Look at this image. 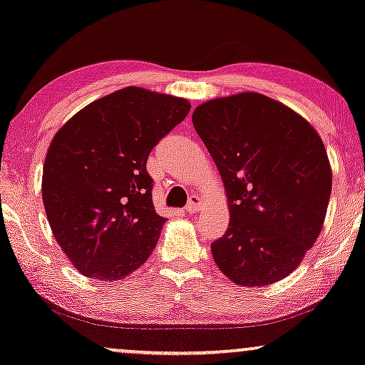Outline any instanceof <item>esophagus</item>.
<instances>
[{
	"label": "esophagus",
	"instance_id": "1",
	"mask_svg": "<svg viewBox=\"0 0 365 365\" xmlns=\"http://www.w3.org/2000/svg\"><path fill=\"white\" fill-rule=\"evenodd\" d=\"M202 202H203V200H202V197H200V195H190L188 205L185 207V212H187L188 215L197 213L200 207H202Z\"/></svg>",
	"mask_w": 365,
	"mask_h": 365
}]
</instances>
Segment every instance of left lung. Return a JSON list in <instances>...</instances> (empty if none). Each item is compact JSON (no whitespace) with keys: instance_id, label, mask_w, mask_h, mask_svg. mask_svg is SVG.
Masks as SVG:
<instances>
[{"instance_id":"1","label":"left lung","mask_w":365,"mask_h":365,"mask_svg":"<svg viewBox=\"0 0 365 365\" xmlns=\"http://www.w3.org/2000/svg\"><path fill=\"white\" fill-rule=\"evenodd\" d=\"M192 120L228 198L230 225L212 243L215 263L238 286L278 283L324 225L332 170L322 138L304 117L258 92L203 102Z\"/></svg>"}]
</instances>
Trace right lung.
<instances>
[{"label":"right lung","mask_w":365,"mask_h":365,"mask_svg":"<svg viewBox=\"0 0 365 365\" xmlns=\"http://www.w3.org/2000/svg\"><path fill=\"white\" fill-rule=\"evenodd\" d=\"M190 107L183 97L129 86L56 132L41 192L54 238L81 274L112 283L152 255L167 218L153 207L147 158Z\"/></svg>","instance_id":"add662e5"}]
</instances>
